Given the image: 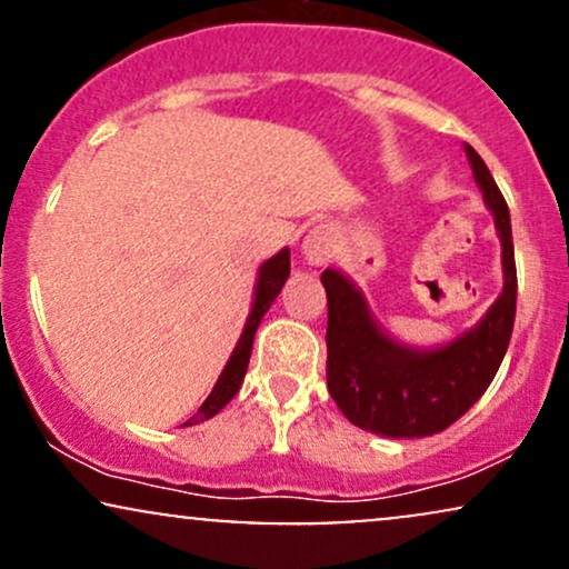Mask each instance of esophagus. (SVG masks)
<instances>
[{
  "label": "esophagus",
  "instance_id": "esophagus-1",
  "mask_svg": "<svg viewBox=\"0 0 569 569\" xmlns=\"http://www.w3.org/2000/svg\"><path fill=\"white\" fill-rule=\"evenodd\" d=\"M305 257L310 259L312 264H321L326 259L335 257V248H337V240L331 230H326V227H316L310 234L305 238Z\"/></svg>",
  "mask_w": 569,
  "mask_h": 569
}]
</instances>
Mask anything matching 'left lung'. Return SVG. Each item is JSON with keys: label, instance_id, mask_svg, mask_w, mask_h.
Masks as SVG:
<instances>
[{"label": "left lung", "instance_id": "obj_1", "mask_svg": "<svg viewBox=\"0 0 569 569\" xmlns=\"http://www.w3.org/2000/svg\"><path fill=\"white\" fill-rule=\"evenodd\" d=\"M473 176L492 208L502 240L506 286L485 321L441 350L417 352L388 339L369 318L361 293L337 270L321 280L329 305L326 385L352 426L390 439L441 433L479 401L498 375L516 318V262L508 202L473 147Z\"/></svg>", "mask_w": 569, "mask_h": 569}]
</instances>
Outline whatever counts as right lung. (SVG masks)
<instances>
[{"instance_id":"1","label":"right lung","mask_w":569,"mask_h":569,"mask_svg":"<svg viewBox=\"0 0 569 569\" xmlns=\"http://www.w3.org/2000/svg\"><path fill=\"white\" fill-rule=\"evenodd\" d=\"M289 272H291L289 248H283V251L276 253L272 259H267V262L262 264V270H259V280H257V297H253L251 316H248L243 335H240L238 345H234V352L230 356V361H227L224 371L219 375V380H217V385H213V390L208 393L206 401L200 403V409L194 411L192 417H189L184 426H194V422L211 420V417L217 415V411L224 409L227 403L232 401V396L238 393L240 382H243L246 369H248V358H251L253 335H257L259 321H262L264 312L270 310V305L276 302V297L280 293V289H283Z\"/></svg>"}]
</instances>
